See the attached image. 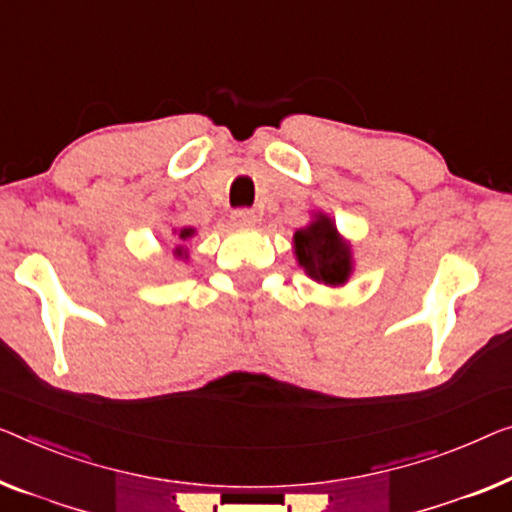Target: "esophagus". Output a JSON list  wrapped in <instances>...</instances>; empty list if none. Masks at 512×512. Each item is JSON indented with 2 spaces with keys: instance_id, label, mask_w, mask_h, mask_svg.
I'll use <instances>...</instances> for the list:
<instances>
[{
  "instance_id": "1",
  "label": "esophagus",
  "mask_w": 512,
  "mask_h": 512,
  "mask_svg": "<svg viewBox=\"0 0 512 512\" xmlns=\"http://www.w3.org/2000/svg\"><path fill=\"white\" fill-rule=\"evenodd\" d=\"M232 223L239 225V227H250L255 225V213L250 209H236L232 213Z\"/></svg>"
}]
</instances>
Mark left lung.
I'll return each instance as SVG.
<instances>
[{
  "mask_svg": "<svg viewBox=\"0 0 512 512\" xmlns=\"http://www.w3.org/2000/svg\"><path fill=\"white\" fill-rule=\"evenodd\" d=\"M294 253L303 271L324 285H345L352 276V246L338 234L326 213H315V220L308 227L296 230Z\"/></svg>",
  "mask_w": 512,
  "mask_h": 512,
  "instance_id": "obj_1",
  "label": "left lung"
}]
</instances>
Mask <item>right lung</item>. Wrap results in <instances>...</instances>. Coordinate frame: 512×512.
<instances>
[{
	"label": "right lung",
	"mask_w": 512,
	"mask_h": 512,
	"mask_svg": "<svg viewBox=\"0 0 512 512\" xmlns=\"http://www.w3.org/2000/svg\"><path fill=\"white\" fill-rule=\"evenodd\" d=\"M177 236H179V241L186 243V241L190 239V236H195V230H193V227H183V230L177 232ZM174 255H177V257H186V250H183V246H179L177 250H174Z\"/></svg>",
	"instance_id": "obj_1"
}]
</instances>
